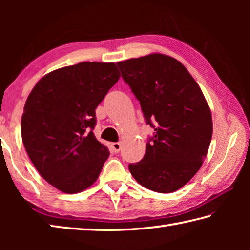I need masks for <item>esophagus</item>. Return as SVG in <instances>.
<instances>
[{"label": "esophagus", "instance_id": "1", "mask_svg": "<svg viewBox=\"0 0 250 250\" xmlns=\"http://www.w3.org/2000/svg\"><path fill=\"white\" fill-rule=\"evenodd\" d=\"M110 147H111V150L113 152H116V153H118V152L121 150V143L113 142V143H111V145H110Z\"/></svg>", "mask_w": 250, "mask_h": 250}]
</instances>
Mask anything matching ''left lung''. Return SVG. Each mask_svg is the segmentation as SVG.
<instances>
[{"mask_svg": "<svg viewBox=\"0 0 250 250\" xmlns=\"http://www.w3.org/2000/svg\"><path fill=\"white\" fill-rule=\"evenodd\" d=\"M154 129L140 162L129 164L145 188L172 193L200 170L213 134L210 109L188 70L171 56L150 54L117 62Z\"/></svg>", "mask_w": 250, "mask_h": 250, "instance_id": "8db88e82", "label": "left lung"}]
</instances>
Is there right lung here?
Masks as SVG:
<instances>
[{
	"instance_id": "obj_1",
	"label": "right lung",
	"mask_w": 250,
	"mask_h": 250,
	"mask_svg": "<svg viewBox=\"0 0 250 250\" xmlns=\"http://www.w3.org/2000/svg\"><path fill=\"white\" fill-rule=\"evenodd\" d=\"M119 78L115 62H83L45 75L27 97L21 121L25 150L59 191L79 193L98 179L110 153L92 132L95 110Z\"/></svg>"
}]
</instances>
